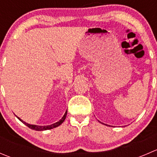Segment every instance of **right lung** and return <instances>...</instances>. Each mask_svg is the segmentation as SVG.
<instances>
[{
	"label": "right lung",
	"instance_id": "obj_1",
	"mask_svg": "<svg viewBox=\"0 0 157 157\" xmlns=\"http://www.w3.org/2000/svg\"><path fill=\"white\" fill-rule=\"evenodd\" d=\"M67 112L66 111L64 115L62 117V118H61L59 121H58V122L55 123V124H51V125H48V126H39V125H33V124H27V123H26L25 121H23V120H21L20 118H18V117H17V118H18V119L20 120L22 122L24 123V124H26L27 127L31 128V129L36 130V131H45V130H48V129H52V128H56V127H58V126H59L61 124H62V123L64 122V120H65L66 116H67Z\"/></svg>",
	"mask_w": 157,
	"mask_h": 157
}]
</instances>
